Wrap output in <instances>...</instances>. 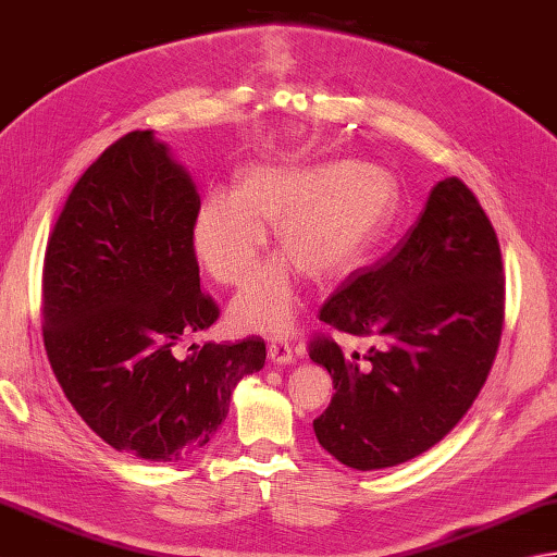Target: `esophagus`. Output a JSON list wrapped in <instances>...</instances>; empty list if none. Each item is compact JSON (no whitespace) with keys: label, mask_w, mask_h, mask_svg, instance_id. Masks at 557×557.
I'll use <instances>...</instances> for the list:
<instances>
[{"label":"esophagus","mask_w":557,"mask_h":557,"mask_svg":"<svg viewBox=\"0 0 557 557\" xmlns=\"http://www.w3.org/2000/svg\"><path fill=\"white\" fill-rule=\"evenodd\" d=\"M269 360L276 362V366H290V362H295L290 344L283 342V338H278V342H271L269 344Z\"/></svg>","instance_id":"1"}]
</instances>
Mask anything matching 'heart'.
<instances>
[{
  "instance_id": "obj_1",
  "label": "heart",
  "mask_w": 557,
  "mask_h": 557,
  "mask_svg": "<svg viewBox=\"0 0 557 557\" xmlns=\"http://www.w3.org/2000/svg\"><path fill=\"white\" fill-rule=\"evenodd\" d=\"M394 180L374 165H249L233 191L213 189L191 221V249L203 271L237 286L255 269L274 225L286 257L267 262L231 302L237 332L283 334L298 314V274H344L389 223Z\"/></svg>"
}]
</instances>
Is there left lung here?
<instances>
[{
    "instance_id": "1",
    "label": "left lung",
    "mask_w": 557,
    "mask_h": 557,
    "mask_svg": "<svg viewBox=\"0 0 557 557\" xmlns=\"http://www.w3.org/2000/svg\"><path fill=\"white\" fill-rule=\"evenodd\" d=\"M320 320L372 336L362 358L332 336L310 342L336 389L312 423L320 445L358 471L437 445L485 384L505 320L500 245L473 191L459 177L437 183L404 240L350 274Z\"/></svg>"
}]
</instances>
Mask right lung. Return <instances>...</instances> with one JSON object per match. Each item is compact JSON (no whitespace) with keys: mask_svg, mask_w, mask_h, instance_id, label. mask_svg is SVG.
<instances>
[{"mask_svg":"<svg viewBox=\"0 0 557 557\" xmlns=\"http://www.w3.org/2000/svg\"><path fill=\"white\" fill-rule=\"evenodd\" d=\"M199 191L153 132H129L78 177L42 267V338L66 399L112 449L180 461L207 447L235 384L264 368L259 336L173 348L219 308L199 288Z\"/></svg>","mask_w":557,"mask_h":557,"instance_id":"1","label":"right lung"}]
</instances>
